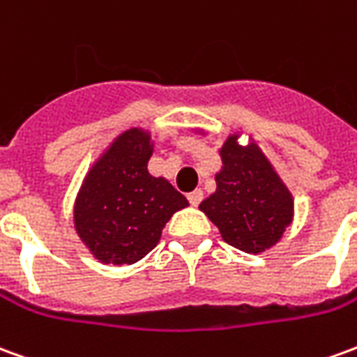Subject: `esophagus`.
I'll list each match as a JSON object with an SVG mask.
<instances>
[{
    "label": "esophagus",
    "mask_w": 357,
    "mask_h": 357,
    "mask_svg": "<svg viewBox=\"0 0 357 357\" xmlns=\"http://www.w3.org/2000/svg\"><path fill=\"white\" fill-rule=\"evenodd\" d=\"M187 199H189V203L193 204V206H197V204L203 201V191H201V189H195V191H191V193L187 195Z\"/></svg>",
    "instance_id": "34e87169"
}]
</instances>
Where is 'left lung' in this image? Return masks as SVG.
Segmentation results:
<instances>
[{
  "label": "left lung",
  "mask_w": 357,
  "mask_h": 357,
  "mask_svg": "<svg viewBox=\"0 0 357 357\" xmlns=\"http://www.w3.org/2000/svg\"><path fill=\"white\" fill-rule=\"evenodd\" d=\"M230 135L220 149L216 191L199 208L239 251L263 253L294 220V197L257 143L239 144Z\"/></svg>",
  "instance_id": "8db88e82"
}]
</instances>
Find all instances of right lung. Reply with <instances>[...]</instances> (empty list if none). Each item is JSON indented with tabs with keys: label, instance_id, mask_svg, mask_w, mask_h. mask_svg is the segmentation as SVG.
Segmentation results:
<instances>
[{
	"label": "right lung",
	"instance_id": "obj_1",
	"mask_svg": "<svg viewBox=\"0 0 357 357\" xmlns=\"http://www.w3.org/2000/svg\"><path fill=\"white\" fill-rule=\"evenodd\" d=\"M153 137L131 127L114 139L84 176L73 208L75 230L94 259L133 265L160 241L162 228L187 199L146 164Z\"/></svg>",
	"mask_w": 357,
	"mask_h": 357
}]
</instances>
